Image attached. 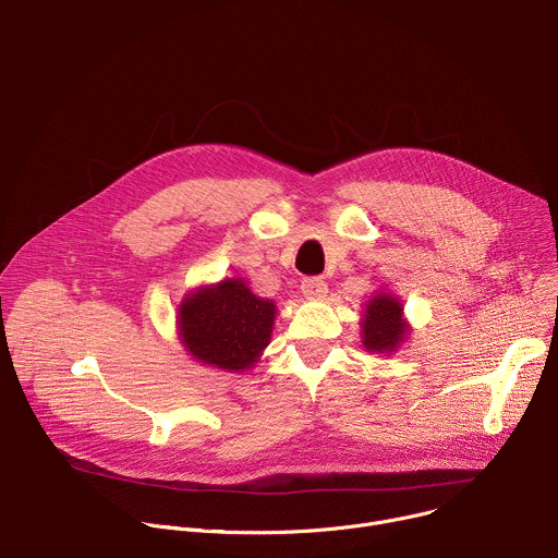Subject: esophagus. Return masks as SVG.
<instances>
[{
  "label": "esophagus",
  "mask_w": 558,
  "mask_h": 558,
  "mask_svg": "<svg viewBox=\"0 0 558 558\" xmlns=\"http://www.w3.org/2000/svg\"><path fill=\"white\" fill-rule=\"evenodd\" d=\"M302 293L308 300H323L329 293V287L323 278H304L302 280Z\"/></svg>",
  "instance_id": "esophagus-1"
}]
</instances>
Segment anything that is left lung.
<instances>
[{
	"label": "left lung",
	"instance_id": "obj_1",
	"mask_svg": "<svg viewBox=\"0 0 558 558\" xmlns=\"http://www.w3.org/2000/svg\"><path fill=\"white\" fill-rule=\"evenodd\" d=\"M411 333V325L404 317L402 300L388 289L375 291L362 308L360 336L368 353L392 355L404 344Z\"/></svg>",
	"mask_w": 558,
	"mask_h": 558
}]
</instances>
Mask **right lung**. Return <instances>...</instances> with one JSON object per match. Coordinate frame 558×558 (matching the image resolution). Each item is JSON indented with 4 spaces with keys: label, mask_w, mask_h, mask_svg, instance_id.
<instances>
[{
    "label": "right lung",
    "mask_w": 558,
    "mask_h": 558,
    "mask_svg": "<svg viewBox=\"0 0 558 558\" xmlns=\"http://www.w3.org/2000/svg\"><path fill=\"white\" fill-rule=\"evenodd\" d=\"M276 315L274 300L256 295L243 278L233 276L185 293L177 308V329L196 362L245 373L269 347Z\"/></svg>",
    "instance_id": "add662e5"
}]
</instances>
